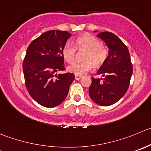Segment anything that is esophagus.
<instances>
[{
  "label": "esophagus",
  "instance_id": "1",
  "mask_svg": "<svg viewBox=\"0 0 151 151\" xmlns=\"http://www.w3.org/2000/svg\"><path fill=\"white\" fill-rule=\"evenodd\" d=\"M74 77H75V80H80V79L82 78V76L81 75H76V74H75Z\"/></svg>",
  "mask_w": 151,
  "mask_h": 151
}]
</instances>
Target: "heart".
I'll return each mask as SVG.
<instances>
[{
	"mask_svg": "<svg viewBox=\"0 0 151 151\" xmlns=\"http://www.w3.org/2000/svg\"><path fill=\"white\" fill-rule=\"evenodd\" d=\"M84 51L82 62L74 63L68 66L69 72L76 75H82L90 71L92 65L99 67L104 64L108 56V50L101 44V41L91 34H84L75 39L74 46L71 43L64 45L62 55L65 62L72 63L75 58L76 51Z\"/></svg>",
	"mask_w": 151,
	"mask_h": 151,
	"instance_id": "heart-1",
	"label": "heart"
}]
</instances>
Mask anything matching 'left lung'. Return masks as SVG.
Listing matches in <instances>:
<instances>
[{
	"instance_id": "obj_1",
	"label": "left lung",
	"mask_w": 151,
	"mask_h": 151,
	"mask_svg": "<svg viewBox=\"0 0 151 151\" xmlns=\"http://www.w3.org/2000/svg\"><path fill=\"white\" fill-rule=\"evenodd\" d=\"M96 36L105 42L109 52L97 71L103 78L91 77L89 96L97 105L109 106L118 102L128 91L133 65L128 48L116 35L104 32Z\"/></svg>"
}]
</instances>
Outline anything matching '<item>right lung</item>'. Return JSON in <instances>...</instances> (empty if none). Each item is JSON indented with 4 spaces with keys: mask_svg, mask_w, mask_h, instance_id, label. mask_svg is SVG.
<instances>
[{
    "mask_svg": "<svg viewBox=\"0 0 151 151\" xmlns=\"http://www.w3.org/2000/svg\"><path fill=\"white\" fill-rule=\"evenodd\" d=\"M71 35L51 30L31 42L23 62L25 85L30 96L42 106L54 108L68 95L74 74H57L65 70L63 47Z\"/></svg>",
    "mask_w": 151,
    "mask_h": 151,
    "instance_id": "right-lung-1",
    "label": "right lung"
}]
</instances>
